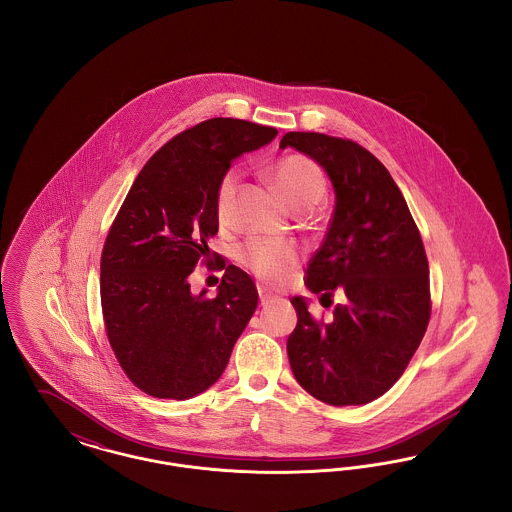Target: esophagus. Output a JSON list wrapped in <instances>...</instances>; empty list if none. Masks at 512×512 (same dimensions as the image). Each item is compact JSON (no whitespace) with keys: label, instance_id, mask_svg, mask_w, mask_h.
Listing matches in <instances>:
<instances>
[{"label":"esophagus","instance_id":"1","mask_svg":"<svg viewBox=\"0 0 512 512\" xmlns=\"http://www.w3.org/2000/svg\"><path fill=\"white\" fill-rule=\"evenodd\" d=\"M259 297H261V305H263V307L276 299L274 295H270V293H268L267 290H263V288H259Z\"/></svg>","mask_w":512,"mask_h":512}]
</instances>
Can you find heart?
Masks as SVG:
<instances>
[{
	"mask_svg": "<svg viewBox=\"0 0 512 512\" xmlns=\"http://www.w3.org/2000/svg\"><path fill=\"white\" fill-rule=\"evenodd\" d=\"M267 176L272 188L293 211H311L326 197L324 174L309 157H282L268 169ZM236 186L238 174L234 171L226 172L217 192V217L220 222L230 219ZM238 261L263 282L270 286H280L292 276L293 268L299 261V251L290 242L255 238L238 251Z\"/></svg>",
	"mask_w": 512,
	"mask_h": 512,
	"instance_id": "b5f03b06",
	"label": "heart"
}]
</instances>
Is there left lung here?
<instances>
[{"label":"left lung","mask_w":512,"mask_h":512,"mask_svg":"<svg viewBox=\"0 0 512 512\" xmlns=\"http://www.w3.org/2000/svg\"><path fill=\"white\" fill-rule=\"evenodd\" d=\"M293 147L328 174L336 205L324 242L307 267L309 292L345 301L317 322L292 297L297 326L288 357L299 386L318 401L366 405L399 380L430 320V270L407 201L365 147L318 132H288Z\"/></svg>","instance_id":"obj_1"}]
</instances>
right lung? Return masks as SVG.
<instances>
[{"label": "right lung", "mask_w": 512, "mask_h": 512, "mask_svg": "<svg viewBox=\"0 0 512 512\" xmlns=\"http://www.w3.org/2000/svg\"><path fill=\"white\" fill-rule=\"evenodd\" d=\"M276 134L240 119L201 122L147 161L122 203L101 253V309L117 361L147 395L184 401L209 390L257 309L242 268L226 267L213 299L192 293L188 278L211 257L220 180Z\"/></svg>", "instance_id": "right-lung-1"}]
</instances>
